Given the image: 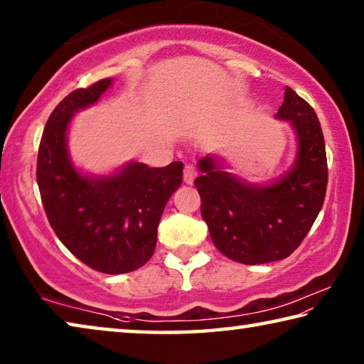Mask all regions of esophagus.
Masks as SVG:
<instances>
[{"label": "esophagus", "instance_id": "obj_1", "mask_svg": "<svg viewBox=\"0 0 364 364\" xmlns=\"http://www.w3.org/2000/svg\"><path fill=\"white\" fill-rule=\"evenodd\" d=\"M196 168L193 167L191 164L184 165V183L186 184H193L194 183V178H196Z\"/></svg>", "mask_w": 364, "mask_h": 364}]
</instances>
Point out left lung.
Masks as SVG:
<instances>
[{
    "label": "left lung",
    "instance_id": "1",
    "mask_svg": "<svg viewBox=\"0 0 364 364\" xmlns=\"http://www.w3.org/2000/svg\"><path fill=\"white\" fill-rule=\"evenodd\" d=\"M276 119L289 122L297 139L284 175L267 184L230 173L218 156H205L196 178L200 213L221 254L244 264L282 260L299 247L321 210L328 160L321 125L305 100L286 86Z\"/></svg>",
    "mask_w": 364,
    "mask_h": 364
}]
</instances>
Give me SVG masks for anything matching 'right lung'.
<instances>
[{"mask_svg": "<svg viewBox=\"0 0 364 364\" xmlns=\"http://www.w3.org/2000/svg\"><path fill=\"white\" fill-rule=\"evenodd\" d=\"M104 78L72 91L46 122L36 162V183L49 225L67 249L106 274L130 273L152 257L157 228L183 181V162L151 168L128 162L110 175L83 173L73 165L67 133L73 115L112 86Z\"/></svg>", "mask_w": 364, "mask_h": 364, "instance_id": "obj_1", "label": "right lung"}]
</instances>
